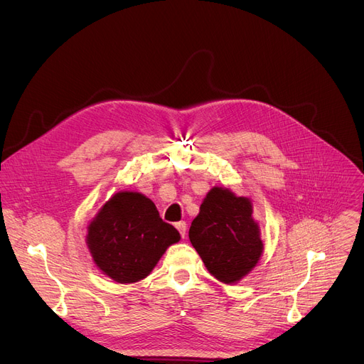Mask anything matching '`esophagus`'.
Returning a JSON list of instances; mask_svg holds the SVG:
<instances>
[{"instance_id":"esophagus-1","label":"esophagus","mask_w":364,"mask_h":364,"mask_svg":"<svg viewBox=\"0 0 364 364\" xmlns=\"http://www.w3.org/2000/svg\"><path fill=\"white\" fill-rule=\"evenodd\" d=\"M175 226H176V229L179 230L181 237H182V238H185V237H186V228H188V226H186V223H185V222H178Z\"/></svg>"}]
</instances>
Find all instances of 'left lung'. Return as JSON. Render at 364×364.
<instances>
[{
  "instance_id": "obj_1",
  "label": "left lung",
  "mask_w": 364,
  "mask_h": 364,
  "mask_svg": "<svg viewBox=\"0 0 364 364\" xmlns=\"http://www.w3.org/2000/svg\"><path fill=\"white\" fill-rule=\"evenodd\" d=\"M252 205L226 188H213L200 215L192 220L189 240L207 270L223 284H235L257 264L263 252Z\"/></svg>"
}]
</instances>
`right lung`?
I'll return each instance as SVG.
<instances>
[{
	"mask_svg": "<svg viewBox=\"0 0 364 364\" xmlns=\"http://www.w3.org/2000/svg\"><path fill=\"white\" fill-rule=\"evenodd\" d=\"M179 232L160 218L154 203L138 192H119L88 229L95 264L113 281L132 284L149 274Z\"/></svg>",
	"mask_w": 364,
	"mask_h": 364,
	"instance_id": "obj_1",
	"label": "right lung"
}]
</instances>
